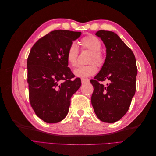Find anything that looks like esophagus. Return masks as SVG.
Returning <instances> with one entry per match:
<instances>
[{"label":"esophagus","mask_w":156,"mask_h":156,"mask_svg":"<svg viewBox=\"0 0 156 156\" xmlns=\"http://www.w3.org/2000/svg\"><path fill=\"white\" fill-rule=\"evenodd\" d=\"M90 82V80L88 79H81V83L85 84Z\"/></svg>","instance_id":"1"}]
</instances>
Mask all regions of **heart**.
<instances>
[{"label": "heart", "mask_w": 156, "mask_h": 156, "mask_svg": "<svg viewBox=\"0 0 156 156\" xmlns=\"http://www.w3.org/2000/svg\"><path fill=\"white\" fill-rule=\"evenodd\" d=\"M80 44L83 48L92 51L89 60V62L91 64L79 66L74 70V75L77 77H88L96 73L97 68L96 64L100 66L104 61L103 56L100 52L101 44L100 40L95 36L88 35L83 37L80 41ZM78 53L79 51L76 44L72 43L69 45L66 53V61L70 66L74 67L77 65Z\"/></svg>", "instance_id": "heart-1"}]
</instances>
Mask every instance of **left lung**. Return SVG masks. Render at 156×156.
Wrapping results in <instances>:
<instances>
[{
  "label": "left lung",
  "mask_w": 156,
  "mask_h": 156,
  "mask_svg": "<svg viewBox=\"0 0 156 156\" xmlns=\"http://www.w3.org/2000/svg\"><path fill=\"white\" fill-rule=\"evenodd\" d=\"M106 48V58L103 66L94 79L91 102L94 112L101 121L114 123L120 120L128 111L136 90L137 74L136 60L133 51L116 33L99 30ZM108 80L104 86L100 81Z\"/></svg>",
  "instance_id": "8db88e82"
}]
</instances>
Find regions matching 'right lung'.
I'll return each instance as SVG.
<instances>
[{"label":"right lung","mask_w":156,"mask_h":156,"mask_svg":"<svg viewBox=\"0 0 156 156\" xmlns=\"http://www.w3.org/2000/svg\"><path fill=\"white\" fill-rule=\"evenodd\" d=\"M81 32L56 30L37 40L27 59L29 100L36 115L47 123L62 120L72 95L81 85L74 78L66 58L72 41Z\"/></svg>","instance_id":"right-lung-1"}]
</instances>
